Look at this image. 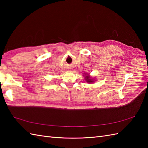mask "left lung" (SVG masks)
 I'll use <instances>...</instances> for the list:
<instances>
[{
  "instance_id": "obj_1",
  "label": "left lung",
  "mask_w": 148,
  "mask_h": 148,
  "mask_svg": "<svg viewBox=\"0 0 148 148\" xmlns=\"http://www.w3.org/2000/svg\"><path fill=\"white\" fill-rule=\"evenodd\" d=\"M84 77H85V80L88 83H93L94 82V80L91 78L89 74H85Z\"/></svg>"
}]
</instances>
